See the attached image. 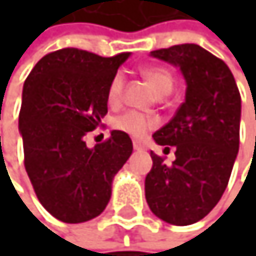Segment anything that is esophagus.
<instances>
[{"mask_svg": "<svg viewBox=\"0 0 256 256\" xmlns=\"http://www.w3.org/2000/svg\"><path fill=\"white\" fill-rule=\"evenodd\" d=\"M134 149L135 150H144V146L140 141H134Z\"/></svg>", "mask_w": 256, "mask_h": 256, "instance_id": "obj_1", "label": "esophagus"}]
</instances>
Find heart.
<instances>
[{"label": "heart", "instance_id": "b5f03b06", "mask_svg": "<svg viewBox=\"0 0 256 256\" xmlns=\"http://www.w3.org/2000/svg\"><path fill=\"white\" fill-rule=\"evenodd\" d=\"M142 76L146 78V81L149 82L154 90L162 96L167 95L172 90V86H174V78L172 75L166 70V68L161 67H149V68H144L142 70ZM122 89H124V75L122 74H116L110 82L109 87H107V98H109L110 102H118L121 95H122ZM156 126V120L150 118V116H146L140 112L135 110H129L122 115H120L115 120V127L118 130L135 136V138H142L147 132Z\"/></svg>", "mask_w": 256, "mask_h": 256}]
</instances>
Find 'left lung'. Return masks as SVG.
Listing matches in <instances>:
<instances>
[{"instance_id": "obj_1", "label": "left lung", "mask_w": 256, "mask_h": 256, "mask_svg": "<svg viewBox=\"0 0 256 256\" xmlns=\"http://www.w3.org/2000/svg\"><path fill=\"white\" fill-rule=\"evenodd\" d=\"M152 58L180 68L186 98L174 118L154 134L164 155L150 152L146 201L154 215L174 226H189L221 200L240 147L241 96L230 68L198 44H178L150 52Z\"/></svg>"}]
</instances>
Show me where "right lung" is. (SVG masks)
<instances>
[{
	"label": "right lung",
	"mask_w": 256,
	"mask_h": 256,
	"mask_svg": "<svg viewBox=\"0 0 256 256\" xmlns=\"http://www.w3.org/2000/svg\"><path fill=\"white\" fill-rule=\"evenodd\" d=\"M129 56L66 47L42 56L24 82L18 127L26 172L42 208L62 222L98 216L132 155V140L121 130L94 147L84 141L107 114V87Z\"/></svg>",
	"instance_id": "right-lung-1"
}]
</instances>
